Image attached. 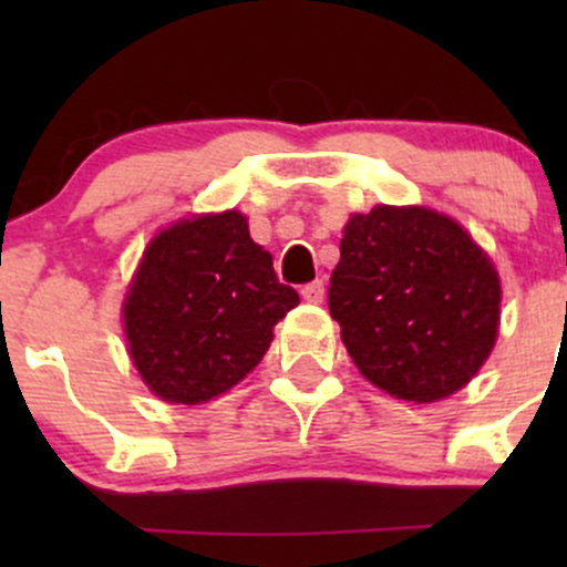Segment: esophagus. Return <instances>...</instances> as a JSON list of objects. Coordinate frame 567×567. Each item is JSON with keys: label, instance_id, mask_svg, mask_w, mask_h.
<instances>
[{"label": "esophagus", "instance_id": "34e87169", "mask_svg": "<svg viewBox=\"0 0 567 567\" xmlns=\"http://www.w3.org/2000/svg\"><path fill=\"white\" fill-rule=\"evenodd\" d=\"M323 293H326L323 279H316V282H307L305 288H301V296H305V301H310V305H320V301H323Z\"/></svg>", "mask_w": 567, "mask_h": 567}]
</instances>
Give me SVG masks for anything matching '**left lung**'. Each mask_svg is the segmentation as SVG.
Returning <instances> with one entry per match:
<instances>
[{"mask_svg": "<svg viewBox=\"0 0 567 567\" xmlns=\"http://www.w3.org/2000/svg\"><path fill=\"white\" fill-rule=\"evenodd\" d=\"M499 299L483 249L427 208L353 214L329 282V312L359 373L414 403L472 381L496 342Z\"/></svg>", "mask_w": 567, "mask_h": 567, "instance_id": "1", "label": "left lung"}]
</instances>
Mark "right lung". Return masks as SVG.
Here are the masks:
<instances>
[{
  "instance_id": "1",
  "label": "right lung",
  "mask_w": 567,
  "mask_h": 567,
  "mask_svg": "<svg viewBox=\"0 0 567 567\" xmlns=\"http://www.w3.org/2000/svg\"><path fill=\"white\" fill-rule=\"evenodd\" d=\"M299 305L238 210L162 230L145 249L123 320L142 381L169 403H205L236 386Z\"/></svg>"
}]
</instances>
